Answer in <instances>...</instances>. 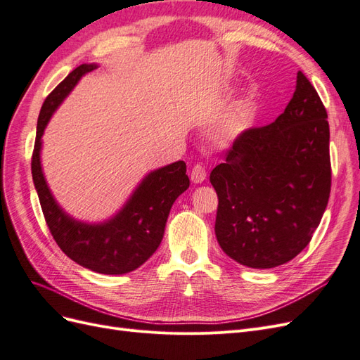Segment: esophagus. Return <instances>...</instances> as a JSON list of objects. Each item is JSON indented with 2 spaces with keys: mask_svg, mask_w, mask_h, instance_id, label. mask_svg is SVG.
<instances>
[{
  "mask_svg": "<svg viewBox=\"0 0 360 360\" xmlns=\"http://www.w3.org/2000/svg\"><path fill=\"white\" fill-rule=\"evenodd\" d=\"M205 177H207V171H205V168L202 167V165H200V163H197V165H195L193 168H192V171H191V180L193 181V183H202L204 180H205Z\"/></svg>",
  "mask_w": 360,
  "mask_h": 360,
  "instance_id": "obj_1",
  "label": "esophagus"
}]
</instances>
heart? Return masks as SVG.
Listing matches in <instances>:
<instances>
[{
	"label": "heart",
	"instance_id": "1",
	"mask_svg": "<svg viewBox=\"0 0 360 360\" xmlns=\"http://www.w3.org/2000/svg\"><path fill=\"white\" fill-rule=\"evenodd\" d=\"M255 108L252 103L243 102L231 108L213 127V138L219 144H231L252 127Z\"/></svg>",
	"mask_w": 360,
	"mask_h": 360
}]
</instances>
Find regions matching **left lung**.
Here are the masks:
<instances>
[{
	"mask_svg": "<svg viewBox=\"0 0 360 360\" xmlns=\"http://www.w3.org/2000/svg\"><path fill=\"white\" fill-rule=\"evenodd\" d=\"M329 138L326 108L299 72L285 111L234 141L210 174L219 200L214 233L228 257L271 269L308 246L330 195Z\"/></svg>",
	"mask_w": 360,
	"mask_h": 360,
	"instance_id": "1",
	"label": "left lung"
}]
</instances>
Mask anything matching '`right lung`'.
<instances>
[{"instance_id":"right-lung-1","label":"right lung","mask_w":360,"mask_h":360,"mask_svg":"<svg viewBox=\"0 0 360 360\" xmlns=\"http://www.w3.org/2000/svg\"><path fill=\"white\" fill-rule=\"evenodd\" d=\"M94 69L97 64H81L46 97L37 120L31 174L43 216L63 252L75 263L97 274L123 275L138 269L155 254L162 242L171 207L189 188V177L183 160L148 172L118 213L101 224L76 221L61 209L43 176L41 136L57 108L82 76Z\"/></svg>"}]
</instances>
